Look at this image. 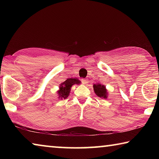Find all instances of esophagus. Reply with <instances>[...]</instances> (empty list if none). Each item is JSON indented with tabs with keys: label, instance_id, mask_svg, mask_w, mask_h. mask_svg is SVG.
Instances as JSON below:
<instances>
[{
	"label": "esophagus",
	"instance_id": "obj_1",
	"mask_svg": "<svg viewBox=\"0 0 159 159\" xmlns=\"http://www.w3.org/2000/svg\"><path fill=\"white\" fill-rule=\"evenodd\" d=\"M81 81H82L83 84H87V83H88V80L87 79H82Z\"/></svg>",
	"mask_w": 159,
	"mask_h": 159
}]
</instances>
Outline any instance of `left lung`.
<instances>
[{
	"label": "left lung",
	"mask_w": 159,
	"mask_h": 159,
	"mask_svg": "<svg viewBox=\"0 0 159 159\" xmlns=\"http://www.w3.org/2000/svg\"><path fill=\"white\" fill-rule=\"evenodd\" d=\"M93 88L94 90H95V93L98 97L107 98V93L105 86L102 85L101 84H95L93 85Z\"/></svg>",
	"instance_id": "obj_1"
}]
</instances>
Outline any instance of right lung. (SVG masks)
Here are the masks:
<instances>
[{
  "label": "right lung",
  "mask_w": 159,
  "mask_h": 159,
  "mask_svg": "<svg viewBox=\"0 0 159 159\" xmlns=\"http://www.w3.org/2000/svg\"><path fill=\"white\" fill-rule=\"evenodd\" d=\"M80 82L76 79H69L61 84L60 90L58 91L59 98L66 99L68 98L71 86L74 84H79Z\"/></svg>",
  "instance_id": "obj_1"
}]
</instances>
